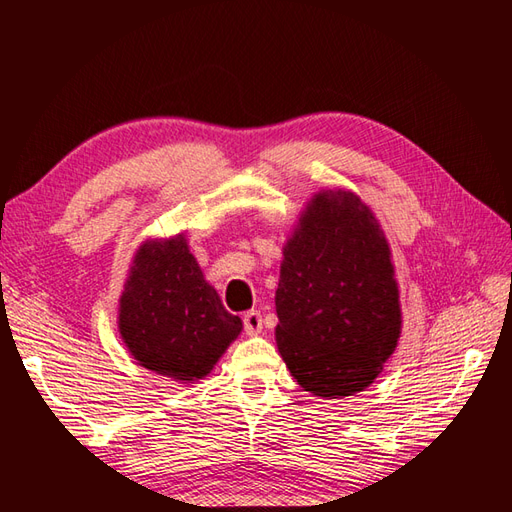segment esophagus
I'll return each mask as SVG.
<instances>
[{
	"instance_id": "esophagus-1",
	"label": "esophagus",
	"mask_w": 512,
	"mask_h": 512,
	"mask_svg": "<svg viewBox=\"0 0 512 512\" xmlns=\"http://www.w3.org/2000/svg\"><path fill=\"white\" fill-rule=\"evenodd\" d=\"M242 321H244L246 334H259V332H262V314H259L257 310L246 312L244 317H242Z\"/></svg>"
}]
</instances>
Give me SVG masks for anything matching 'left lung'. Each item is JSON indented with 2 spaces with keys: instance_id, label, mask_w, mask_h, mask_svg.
Returning <instances> with one entry per match:
<instances>
[{
  "instance_id": "left-lung-1",
  "label": "left lung",
  "mask_w": 512,
  "mask_h": 512,
  "mask_svg": "<svg viewBox=\"0 0 512 512\" xmlns=\"http://www.w3.org/2000/svg\"><path fill=\"white\" fill-rule=\"evenodd\" d=\"M387 239L350 191L314 195L284 248L275 295L279 352L321 398L363 391L394 354L400 303Z\"/></svg>"
}]
</instances>
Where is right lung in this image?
Returning <instances> with one entry per match:
<instances>
[{
  "label": "right lung",
  "mask_w": 512,
  "mask_h": 512,
  "mask_svg": "<svg viewBox=\"0 0 512 512\" xmlns=\"http://www.w3.org/2000/svg\"><path fill=\"white\" fill-rule=\"evenodd\" d=\"M127 350L173 380L206 376L242 332L189 253L184 237L145 242L134 257L118 310Z\"/></svg>",
  "instance_id": "right-lung-1"
}]
</instances>
